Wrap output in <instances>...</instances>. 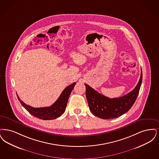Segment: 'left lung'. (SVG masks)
<instances>
[{"label":"left lung","instance_id":"left-lung-1","mask_svg":"<svg viewBox=\"0 0 159 159\" xmlns=\"http://www.w3.org/2000/svg\"><path fill=\"white\" fill-rule=\"evenodd\" d=\"M143 73L135 88L127 94L118 98H110L98 93L89 85L86 87V97L90 110L97 117L111 119L119 117L129 111L135 103L142 83Z\"/></svg>","mask_w":159,"mask_h":159}]
</instances>
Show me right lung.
<instances>
[{"label": "right lung", "instance_id": "obj_1", "mask_svg": "<svg viewBox=\"0 0 159 159\" xmlns=\"http://www.w3.org/2000/svg\"><path fill=\"white\" fill-rule=\"evenodd\" d=\"M75 84L76 83H74L66 87L58 99L49 107L39 108L31 107L24 103L17 94L16 96L22 106L33 116L43 120H52L60 117L65 112L69 96Z\"/></svg>", "mask_w": 159, "mask_h": 159}]
</instances>
